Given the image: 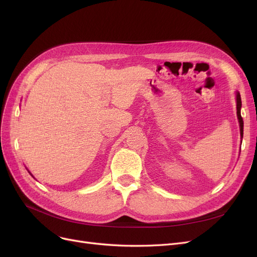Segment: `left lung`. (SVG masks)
Masks as SVG:
<instances>
[{
    "label": "left lung",
    "instance_id": "8db88e82",
    "mask_svg": "<svg viewBox=\"0 0 257 257\" xmlns=\"http://www.w3.org/2000/svg\"><path fill=\"white\" fill-rule=\"evenodd\" d=\"M236 102H237V116H238V121H239V126H240V136L241 138L243 137V120L242 116H241L240 110H241V97H240V93H236Z\"/></svg>",
    "mask_w": 257,
    "mask_h": 257
}]
</instances>
